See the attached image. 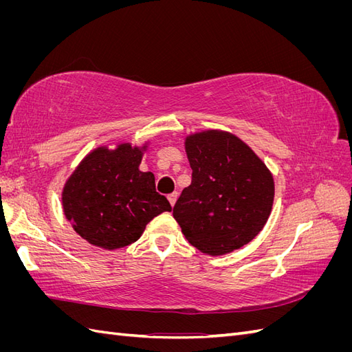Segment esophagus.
Instances as JSON below:
<instances>
[{
	"mask_svg": "<svg viewBox=\"0 0 352 352\" xmlns=\"http://www.w3.org/2000/svg\"><path fill=\"white\" fill-rule=\"evenodd\" d=\"M177 197H179V195H177V192H173V194H170V195L167 197V199H168V202H170V206H172V207H173V206L176 204V201H177Z\"/></svg>",
	"mask_w": 352,
	"mask_h": 352,
	"instance_id": "1",
	"label": "esophagus"
}]
</instances>
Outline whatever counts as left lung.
Returning <instances> with one entry per match:
<instances>
[{"mask_svg":"<svg viewBox=\"0 0 352 352\" xmlns=\"http://www.w3.org/2000/svg\"><path fill=\"white\" fill-rule=\"evenodd\" d=\"M192 182L182 190L173 217L188 242L223 255L251 242L267 223L274 199L273 175L251 146L225 131L185 138Z\"/></svg>","mask_w":352,"mask_h":352,"instance_id":"left-lung-1","label":"left lung"}]
</instances>
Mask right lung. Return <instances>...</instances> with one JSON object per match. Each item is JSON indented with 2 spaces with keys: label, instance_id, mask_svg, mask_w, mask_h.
<instances>
[{
  "label": "right lung",
  "instance_id": "right-lung-1",
  "mask_svg": "<svg viewBox=\"0 0 352 352\" xmlns=\"http://www.w3.org/2000/svg\"><path fill=\"white\" fill-rule=\"evenodd\" d=\"M148 144L95 148L66 180L63 211L74 232L91 245L110 251L127 247L154 217L172 210L155 190L154 173L140 168Z\"/></svg>",
  "mask_w": 352,
  "mask_h": 352
}]
</instances>
